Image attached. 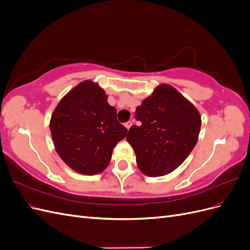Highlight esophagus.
Wrapping results in <instances>:
<instances>
[{
	"label": "esophagus",
	"instance_id": "34e87169",
	"mask_svg": "<svg viewBox=\"0 0 250 250\" xmlns=\"http://www.w3.org/2000/svg\"><path fill=\"white\" fill-rule=\"evenodd\" d=\"M131 125H132V122H131V121H128V122H126V123H125V127L127 128V129H129V128L131 127Z\"/></svg>",
	"mask_w": 250,
	"mask_h": 250
}]
</instances>
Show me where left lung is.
Returning <instances> with one entry per match:
<instances>
[{"instance_id":"obj_1","label":"left lung","mask_w":250,"mask_h":250,"mask_svg":"<svg viewBox=\"0 0 250 250\" xmlns=\"http://www.w3.org/2000/svg\"><path fill=\"white\" fill-rule=\"evenodd\" d=\"M134 117L142 124L131 126L126 140L139 169L148 176H163L178 168L197 143L199 112L171 85L156 87Z\"/></svg>"}]
</instances>
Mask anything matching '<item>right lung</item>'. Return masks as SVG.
I'll return each instance as SVG.
<instances>
[{"label": "right lung", "instance_id": "right-lung-1", "mask_svg": "<svg viewBox=\"0 0 250 250\" xmlns=\"http://www.w3.org/2000/svg\"><path fill=\"white\" fill-rule=\"evenodd\" d=\"M50 130L62 160L73 170L94 175L106 169L112 150L127 133L104 90L83 81L64 96L53 112Z\"/></svg>", "mask_w": 250, "mask_h": 250}]
</instances>
